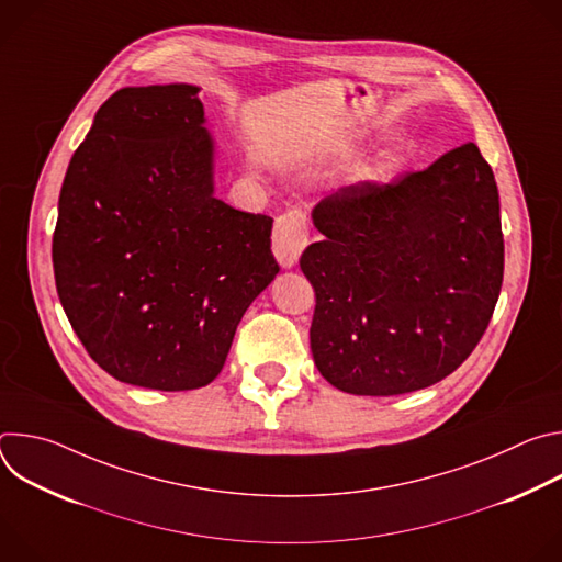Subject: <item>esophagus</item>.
Masks as SVG:
<instances>
[{
  "instance_id": "1",
  "label": "esophagus",
  "mask_w": 562,
  "mask_h": 562,
  "mask_svg": "<svg viewBox=\"0 0 562 562\" xmlns=\"http://www.w3.org/2000/svg\"><path fill=\"white\" fill-rule=\"evenodd\" d=\"M308 245L306 215L297 209L282 213L273 228V256L282 269H291Z\"/></svg>"
}]
</instances>
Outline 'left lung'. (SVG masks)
<instances>
[{
	"instance_id": "1",
	"label": "left lung",
	"mask_w": 562,
	"mask_h": 562,
	"mask_svg": "<svg viewBox=\"0 0 562 562\" xmlns=\"http://www.w3.org/2000/svg\"><path fill=\"white\" fill-rule=\"evenodd\" d=\"M300 269L315 291L311 353L353 395H400L456 371L483 338L503 286L494 171L473 142L391 184L317 202Z\"/></svg>"
}]
</instances>
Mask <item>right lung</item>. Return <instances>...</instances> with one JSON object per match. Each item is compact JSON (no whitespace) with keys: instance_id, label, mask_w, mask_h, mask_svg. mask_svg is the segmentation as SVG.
Wrapping results in <instances>:
<instances>
[{"instance_id":"obj_1","label":"right lung","mask_w":562,"mask_h":562,"mask_svg":"<svg viewBox=\"0 0 562 562\" xmlns=\"http://www.w3.org/2000/svg\"><path fill=\"white\" fill-rule=\"evenodd\" d=\"M198 93H113L70 157L53 233L72 331L115 380L157 391L213 382L239 319L280 271L273 220L215 198Z\"/></svg>"}]
</instances>
